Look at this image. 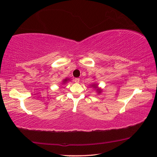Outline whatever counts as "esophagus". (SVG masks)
Returning a JSON list of instances; mask_svg holds the SVG:
<instances>
[{"instance_id":"1","label":"esophagus","mask_w":157,"mask_h":157,"mask_svg":"<svg viewBox=\"0 0 157 157\" xmlns=\"http://www.w3.org/2000/svg\"><path fill=\"white\" fill-rule=\"evenodd\" d=\"M74 82H75V83H79V78H75V79H74Z\"/></svg>"}]
</instances>
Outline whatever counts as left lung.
I'll use <instances>...</instances> for the list:
<instances>
[{
  "label": "left lung",
  "instance_id": "8db88e82",
  "mask_svg": "<svg viewBox=\"0 0 157 157\" xmlns=\"http://www.w3.org/2000/svg\"><path fill=\"white\" fill-rule=\"evenodd\" d=\"M91 87H93V88H94V89H95V91H97V93H98V94H100V93L102 92V89H100V88H98V84H96V83L93 84H91Z\"/></svg>",
  "mask_w": 157,
  "mask_h": 157
}]
</instances>
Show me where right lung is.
Wrapping results in <instances>:
<instances>
[{
  "label": "right lung",
  "instance_id": "add662e5",
  "mask_svg": "<svg viewBox=\"0 0 157 157\" xmlns=\"http://www.w3.org/2000/svg\"><path fill=\"white\" fill-rule=\"evenodd\" d=\"M69 80H70V79H69L68 78H66V79H63L62 84H66V82H67L69 81Z\"/></svg>",
  "mask_w": 157,
  "mask_h": 157
}]
</instances>
